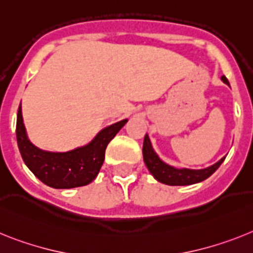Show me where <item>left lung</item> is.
<instances>
[{
  "instance_id": "obj_1",
  "label": "left lung",
  "mask_w": 253,
  "mask_h": 253,
  "mask_svg": "<svg viewBox=\"0 0 253 253\" xmlns=\"http://www.w3.org/2000/svg\"><path fill=\"white\" fill-rule=\"evenodd\" d=\"M221 80L225 84L229 85L225 76H223ZM142 155H144L145 164L148 167L149 172L154 175V178L164 184H169V186H187V184L199 183V182L209 178L225 159V157L221 158L218 163L212 164L211 167L205 169H177L174 167L168 166V164H166L159 159V157H158L157 153L154 151L153 146H151L148 135H145L144 137Z\"/></svg>"
}]
</instances>
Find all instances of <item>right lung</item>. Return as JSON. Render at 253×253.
<instances>
[{
  "mask_svg": "<svg viewBox=\"0 0 253 253\" xmlns=\"http://www.w3.org/2000/svg\"><path fill=\"white\" fill-rule=\"evenodd\" d=\"M126 122L122 120L105 127L86 146L67 153H49L35 148L28 140L20 103L16 121L17 146L24 163L44 184L53 188L80 187L95 179L104 162L107 145Z\"/></svg>",
  "mask_w": 253,
  "mask_h": 253,
  "instance_id": "obj_1",
  "label": "right lung"
}]
</instances>
